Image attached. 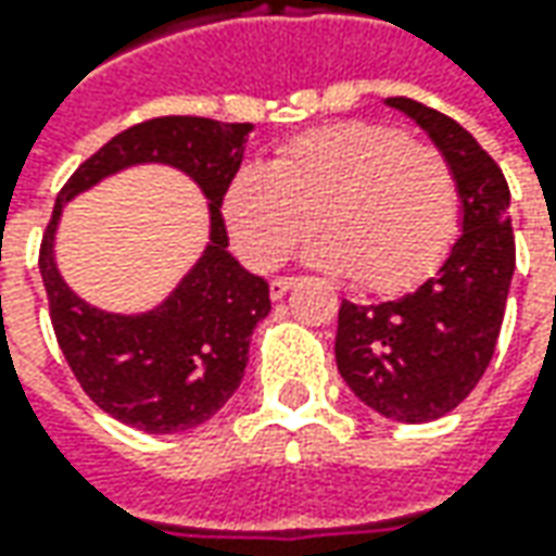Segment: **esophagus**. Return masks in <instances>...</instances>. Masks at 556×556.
Segmentation results:
<instances>
[{"label":"esophagus","mask_w":556,"mask_h":556,"mask_svg":"<svg viewBox=\"0 0 556 556\" xmlns=\"http://www.w3.org/2000/svg\"><path fill=\"white\" fill-rule=\"evenodd\" d=\"M293 285H296V278H271V285H268V296H271V300H281Z\"/></svg>","instance_id":"1"}]
</instances>
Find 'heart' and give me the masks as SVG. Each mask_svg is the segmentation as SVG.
<instances>
[{"label":"heart","mask_w":556,"mask_h":556,"mask_svg":"<svg viewBox=\"0 0 556 556\" xmlns=\"http://www.w3.org/2000/svg\"><path fill=\"white\" fill-rule=\"evenodd\" d=\"M225 225L250 266L275 268L318 225L306 250L358 288L399 293L424 281L455 241L458 179L430 144L383 123H333L250 163L225 191Z\"/></svg>","instance_id":"obj_1"}]
</instances>
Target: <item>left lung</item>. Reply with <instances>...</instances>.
<instances>
[{"mask_svg": "<svg viewBox=\"0 0 556 556\" xmlns=\"http://www.w3.org/2000/svg\"><path fill=\"white\" fill-rule=\"evenodd\" d=\"M433 139L458 179L460 238L433 278L399 300L355 306L337 318V368L368 408L427 424L458 408L492 362L517 266L510 188L460 123L415 98H387Z\"/></svg>", "mask_w": 556, "mask_h": 556, "instance_id": "8db88e82", "label": "left lung"}]
</instances>
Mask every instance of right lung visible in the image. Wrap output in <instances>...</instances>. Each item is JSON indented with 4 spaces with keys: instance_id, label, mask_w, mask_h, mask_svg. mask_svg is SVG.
<instances>
[{
    "instance_id": "right-lung-1",
    "label": "right lung",
    "mask_w": 556,
    "mask_h": 556,
    "mask_svg": "<svg viewBox=\"0 0 556 556\" xmlns=\"http://www.w3.org/2000/svg\"><path fill=\"white\" fill-rule=\"evenodd\" d=\"M250 123L154 117L98 148L61 188L39 247L58 346L101 412L144 433L206 424L241 387L253 328L271 309L268 285L228 253L223 198L244 161ZM139 162L182 168L211 201V244L161 307L119 316L89 307L60 278L53 231L60 210L101 178Z\"/></svg>"
}]
</instances>
